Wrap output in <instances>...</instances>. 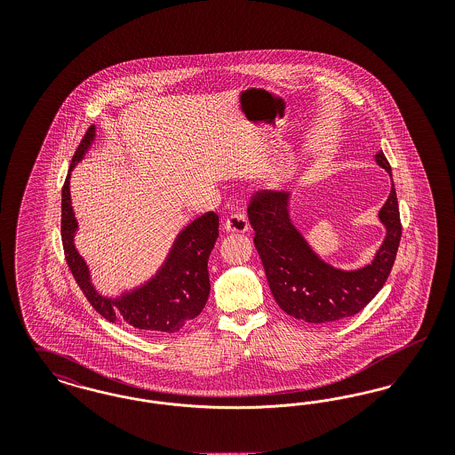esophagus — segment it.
<instances>
[{"label": "esophagus", "mask_w": 455, "mask_h": 455, "mask_svg": "<svg viewBox=\"0 0 455 455\" xmlns=\"http://www.w3.org/2000/svg\"><path fill=\"white\" fill-rule=\"evenodd\" d=\"M247 228H249V221L242 213H235L225 220V230L228 234H245Z\"/></svg>", "instance_id": "esophagus-1"}]
</instances>
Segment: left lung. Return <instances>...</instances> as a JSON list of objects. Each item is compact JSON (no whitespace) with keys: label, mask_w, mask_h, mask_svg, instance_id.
Returning <instances> with one entry per match:
<instances>
[{"label":"left lung","mask_w":455,"mask_h":455,"mask_svg":"<svg viewBox=\"0 0 455 455\" xmlns=\"http://www.w3.org/2000/svg\"><path fill=\"white\" fill-rule=\"evenodd\" d=\"M392 179L384 152L373 156ZM293 191L256 196L247 215L256 232L271 293L283 310L310 324H324L358 314L380 291L389 278L401 240V218L394 182L389 197L379 212L386 237L371 260L356 269H341L325 262L295 227L290 212Z\"/></svg>","instance_id":"left-lung-1"}]
</instances>
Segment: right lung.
I'll return each mask as SVG.
<instances>
[{"instance_id": "add662e5", "label": "right lung", "mask_w": 455, "mask_h": 455, "mask_svg": "<svg viewBox=\"0 0 455 455\" xmlns=\"http://www.w3.org/2000/svg\"><path fill=\"white\" fill-rule=\"evenodd\" d=\"M97 136L90 126L73 155L61 193V238L68 266L92 307L110 323L131 325L148 334H171L197 317L210 297L208 259L218 238V215L204 213L186 225L175 238L167 258L147 282L116 297L100 293L92 282L87 260L75 245L78 221L71 206V172L92 148Z\"/></svg>"}]
</instances>
